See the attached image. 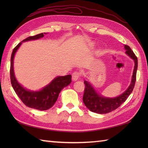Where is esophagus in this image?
Here are the masks:
<instances>
[{
	"mask_svg": "<svg viewBox=\"0 0 148 148\" xmlns=\"http://www.w3.org/2000/svg\"><path fill=\"white\" fill-rule=\"evenodd\" d=\"M72 80H73L74 81H76L79 78L80 73L79 72H77V71L74 72H73V73H72Z\"/></svg>",
	"mask_w": 148,
	"mask_h": 148,
	"instance_id": "obj_1",
	"label": "esophagus"
}]
</instances>
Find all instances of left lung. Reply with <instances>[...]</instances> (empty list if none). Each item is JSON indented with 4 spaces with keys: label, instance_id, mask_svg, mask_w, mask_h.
I'll return each mask as SVG.
<instances>
[{
    "label": "left lung",
    "instance_id": "obj_1",
    "mask_svg": "<svg viewBox=\"0 0 148 148\" xmlns=\"http://www.w3.org/2000/svg\"><path fill=\"white\" fill-rule=\"evenodd\" d=\"M124 48L126 50L125 53L134 62V69L130 86L121 95L113 98H110V97H105L98 93L88 81H84V83L85 84V88H84L83 100L84 105L92 112L98 114H106L114 111L119 108L132 92L136 81V73L138 65L137 58L129 46L125 45Z\"/></svg>",
    "mask_w": 148,
    "mask_h": 148
}]
</instances>
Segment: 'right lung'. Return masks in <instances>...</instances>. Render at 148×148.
<instances>
[{
	"label": "right lung",
	"instance_id": "1",
	"mask_svg": "<svg viewBox=\"0 0 148 148\" xmlns=\"http://www.w3.org/2000/svg\"><path fill=\"white\" fill-rule=\"evenodd\" d=\"M44 34H47V33H41L34 36L29 37L19 43L12 52L10 67L11 82L16 93L25 105L29 108L40 111L48 110L55 104L58 99L60 92L64 88L70 84L72 78L70 74L64 76H56L48 85L38 91L28 90L18 83L14 71V58L16 53L22 42L39 39L44 37Z\"/></svg>",
	"mask_w": 148,
	"mask_h": 148
}]
</instances>
